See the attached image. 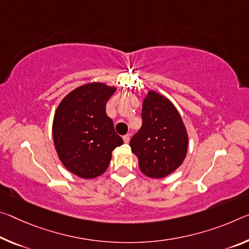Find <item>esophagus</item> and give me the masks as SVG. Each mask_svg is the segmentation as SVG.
Wrapping results in <instances>:
<instances>
[{"label":"esophagus","instance_id":"esophagus-1","mask_svg":"<svg viewBox=\"0 0 249 249\" xmlns=\"http://www.w3.org/2000/svg\"><path fill=\"white\" fill-rule=\"evenodd\" d=\"M123 140H124L125 143H128L129 140H131V135H129V134H126V135L123 136Z\"/></svg>","mask_w":249,"mask_h":249}]
</instances>
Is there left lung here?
<instances>
[{
    "mask_svg": "<svg viewBox=\"0 0 249 249\" xmlns=\"http://www.w3.org/2000/svg\"><path fill=\"white\" fill-rule=\"evenodd\" d=\"M142 127L129 145L139 166L151 178H163L185 160L188 136L175 106L160 94L149 90L142 108Z\"/></svg>",
    "mask_w": 249,
    "mask_h": 249,
    "instance_id": "obj_1",
    "label": "left lung"
}]
</instances>
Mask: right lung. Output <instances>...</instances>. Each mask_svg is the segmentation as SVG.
<instances>
[{
  "label": "right lung",
  "mask_w": 249,
  "mask_h": 249,
  "mask_svg": "<svg viewBox=\"0 0 249 249\" xmlns=\"http://www.w3.org/2000/svg\"><path fill=\"white\" fill-rule=\"evenodd\" d=\"M103 83L82 85L66 95L53 121V140L63 165L82 178H94L107 169L112 152L123 144L106 114L115 92Z\"/></svg>",
  "instance_id": "add662e5"
}]
</instances>
